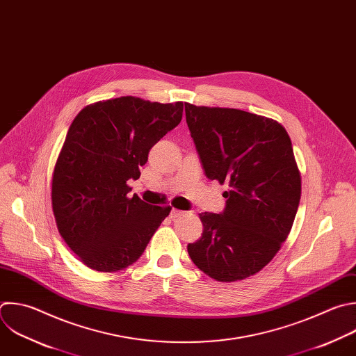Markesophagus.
<instances>
[{
  "label": "esophagus",
  "instance_id": "1",
  "mask_svg": "<svg viewBox=\"0 0 356 356\" xmlns=\"http://www.w3.org/2000/svg\"><path fill=\"white\" fill-rule=\"evenodd\" d=\"M183 213H184L183 211H179V209H175V208H173V209L170 211V218H172V219H175V218H179V216H181Z\"/></svg>",
  "mask_w": 356,
  "mask_h": 356
}]
</instances>
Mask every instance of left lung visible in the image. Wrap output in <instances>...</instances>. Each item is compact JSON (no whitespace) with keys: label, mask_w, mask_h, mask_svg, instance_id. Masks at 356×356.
Returning <instances> with one entry per match:
<instances>
[{"label":"left lung","mask_w":356,"mask_h":356,"mask_svg":"<svg viewBox=\"0 0 356 356\" xmlns=\"http://www.w3.org/2000/svg\"><path fill=\"white\" fill-rule=\"evenodd\" d=\"M186 122L208 179L227 184L222 213L202 212L193 263L219 282L246 280L280 252L292 229L302 179L286 130L273 118L184 103Z\"/></svg>","instance_id":"left-lung-1"}]
</instances>
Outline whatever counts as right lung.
<instances>
[{
	"instance_id": "obj_1",
	"label": "right lung",
	"mask_w": 356,
	"mask_h": 356,
	"mask_svg": "<svg viewBox=\"0 0 356 356\" xmlns=\"http://www.w3.org/2000/svg\"><path fill=\"white\" fill-rule=\"evenodd\" d=\"M183 102L122 96L85 106L74 118L54 165L51 207L67 246L90 270L134 264L170 207L127 197L149 149L181 120Z\"/></svg>"
}]
</instances>
